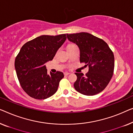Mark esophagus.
<instances>
[{
    "label": "esophagus",
    "instance_id": "1",
    "mask_svg": "<svg viewBox=\"0 0 133 133\" xmlns=\"http://www.w3.org/2000/svg\"><path fill=\"white\" fill-rule=\"evenodd\" d=\"M69 74H70V73H69V72H64V75L65 76L69 75Z\"/></svg>",
    "mask_w": 133,
    "mask_h": 133
}]
</instances>
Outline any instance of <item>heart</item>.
Returning a JSON list of instances; mask_svg holds the SVG:
<instances>
[{
	"mask_svg": "<svg viewBox=\"0 0 133 133\" xmlns=\"http://www.w3.org/2000/svg\"><path fill=\"white\" fill-rule=\"evenodd\" d=\"M70 45H73V44H69V45H68V46H70Z\"/></svg>",
	"mask_w": 133,
	"mask_h": 133,
	"instance_id": "heart-1",
	"label": "heart"
}]
</instances>
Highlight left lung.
Returning a JSON list of instances; mask_svg holds the SVG:
<instances>
[{"mask_svg":"<svg viewBox=\"0 0 133 133\" xmlns=\"http://www.w3.org/2000/svg\"><path fill=\"white\" fill-rule=\"evenodd\" d=\"M67 39L78 46L80 63L89 66V72L75 73L77 79L74 87L78 92L93 96L101 92L111 80L115 67V57L107 43L87 32L67 34Z\"/></svg>","mask_w":133,"mask_h":133,"instance_id":"8db88e82","label":"left lung"}]
</instances>
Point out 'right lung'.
Instances as JSON below:
<instances>
[{
	"label": "right lung",
	"mask_w": 133,
	"mask_h": 133,
	"mask_svg": "<svg viewBox=\"0 0 133 133\" xmlns=\"http://www.w3.org/2000/svg\"><path fill=\"white\" fill-rule=\"evenodd\" d=\"M66 38V34L41 35L22 47L15 59V69L22 89L32 98L45 99L57 91L64 74H48L45 63L53 59Z\"/></svg>",
	"instance_id": "add662e5"
}]
</instances>
